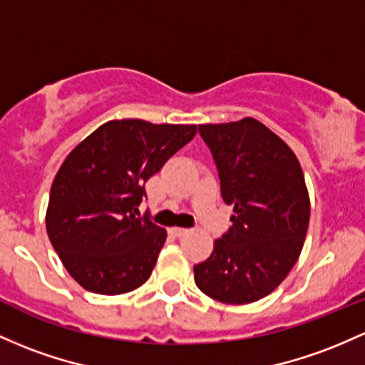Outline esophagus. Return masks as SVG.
Masks as SVG:
<instances>
[{"label":"esophagus","instance_id":"34e87169","mask_svg":"<svg viewBox=\"0 0 365 365\" xmlns=\"http://www.w3.org/2000/svg\"><path fill=\"white\" fill-rule=\"evenodd\" d=\"M171 234L175 235V237H182V235H187L189 234V228H182V227H173L170 228Z\"/></svg>","mask_w":365,"mask_h":365}]
</instances>
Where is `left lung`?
Returning a JSON list of instances; mask_svg holds the SVG:
<instances>
[{
    "mask_svg": "<svg viewBox=\"0 0 365 365\" xmlns=\"http://www.w3.org/2000/svg\"><path fill=\"white\" fill-rule=\"evenodd\" d=\"M218 168L232 227L194 267L199 289L216 302L246 305L265 298L298 262L310 222L302 164L279 135L255 118L199 124Z\"/></svg>",
    "mask_w": 365,
    "mask_h": 365,
    "instance_id": "8db88e82",
    "label": "left lung"
}]
</instances>
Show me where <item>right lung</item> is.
I'll list each match as a JSON object with an SVG mask.
<instances>
[{"label":"right lung","mask_w":365,"mask_h":365,"mask_svg":"<svg viewBox=\"0 0 365 365\" xmlns=\"http://www.w3.org/2000/svg\"><path fill=\"white\" fill-rule=\"evenodd\" d=\"M195 133L197 124L112 119L69 152L51 183L46 232L79 286L112 296L147 282L168 234L138 218L143 185Z\"/></svg>","instance_id":"1"}]
</instances>
